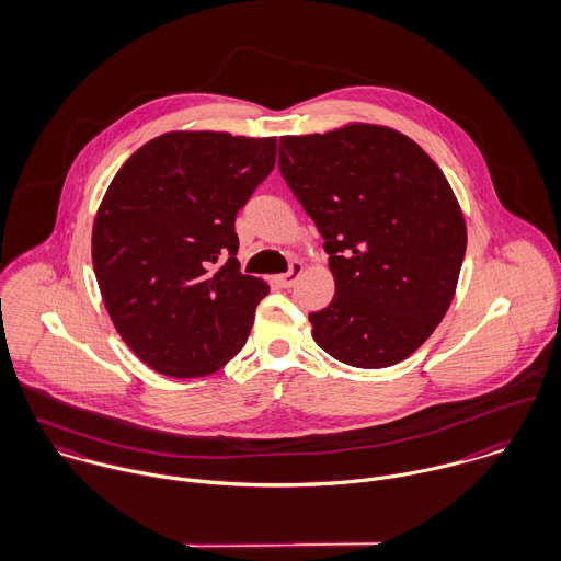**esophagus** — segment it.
Returning a JSON list of instances; mask_svg holds the SVG:
<instances>
[{
	"mask_svg": "<svg viewBox=\"0 0 561 561\" xmlns=\"http://www.w3.org/2000/svg\"><path fill=\"white\" fill-rule=\"evenodd\" d=\"M301 271H304V266H301L299 262H293V264H290V271L277 277V284H279L282 288H293V286L297 284V279L301 277Z\"/></svg>",
	"mask_w": 561,
	"mask_h": 561,
	"instance_id": "1",
	"label": "esophagus"
}]
</instances>
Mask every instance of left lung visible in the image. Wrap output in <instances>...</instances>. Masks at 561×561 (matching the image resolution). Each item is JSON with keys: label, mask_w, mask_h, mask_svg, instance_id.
<instances>
[{"label": "left lung", "mask_w": 561, "mask_h": 561, "mask_svg": "<svg viewBox=\"0 0 561 561\" xmlns=\"http://www.w3.org/2000/svg\"><path fill=\"white\" fill-rule=\"evenodd\" d=\"M279 171L319 227L336 295L312 336L357 368L410 357L445 319L466 253L461 208L440 167L405 134L348 123L282 136Z\"/></svg>", "instance_id": "left-lung-1"}]
</instances>
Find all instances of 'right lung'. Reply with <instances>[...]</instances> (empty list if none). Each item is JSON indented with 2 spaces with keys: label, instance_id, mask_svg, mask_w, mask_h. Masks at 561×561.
<instances>
[{
  "label": "right lung",
  "instance_id": "1",
  "mask_svg": "<svg viewBox=\"0 0 561 561\" xmlns=\"http://www.w3.org/2000/svg\"><path fill=\"white\" fill-rule=\"evenodd\" d=\"M275 153V136L169 131L114 175L93 268L118 336L156 373L206 377L244 346L268 286L240 273L233 221Z\"/></svg>",
  "mask_w": 561,
  "mask_h": 561
}]
</instances>
